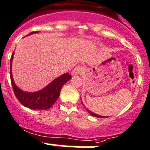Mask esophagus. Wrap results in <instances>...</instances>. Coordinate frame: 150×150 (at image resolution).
I'll list each match as a JSON object with an SVG mask.
<instances>
[{
	"label": "esophagus",
	"instance_id": "obj_1",
	"mask_svg": "<svg viewBox=\"0 0 150 150\" xmlns=\"http://www.w3.org/2000/svg\"><path fill=\"white\" fill-rule=\"evenodd\" d=\"M85 69L82 66H76V68H74L72 71V75H78V74H82L84 73Z\"/></svg>",
	"mask_w": 150,
	"mask_h": 150
}]
</instances>
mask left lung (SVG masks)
Instances as JSON below:
<instances>
[{
    "mask_svg": "<svg viewBox=\"0 0 150 150\" xmlns=\"http://www.w3.org/2000/svg\"><path fill=\"white\" fill-rule=\"evenodd\" d=\"M86 110H87L88 112V113L90 114V115H91V116H94V117H100V118H105V117H105V116H101V115H97V114L93 113V112H91L90 110H88V108H86Z\"/></svg>",
    "mask_w": 150,
    "mask_h": 150,
    "instance_id": "obj_1",
    "label": "left lung"
}]
</instances>
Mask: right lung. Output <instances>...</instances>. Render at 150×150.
<instances>
[{
	"instance_id": "1",
	"label": "right lung",
	"mask_w": 150,
	"mask_h": 150,
	"mask_svg": "<svg viewBox=\"0 0 150 150\" xmlns=\"http://www.w3.org/2000/svg\"><path fill=\"white\" fill-rule=\"evenodd\" d=\"M37 33H38V31L30 33L29 35ZM13 55H14V52L12 53L10 59V79L12 88L14 91L16 97H17L18 101L22 105L30 108V109H49L59 97L60 91H61L62 86L69 79H71V75H70L68 73H65V74H62V76L55 79L48 86H47L46 87L44 88L42 90L38 91H24L16 86L14 80H13V77H12L11 68H12Z\"/></svg>"
}]
</instances>
